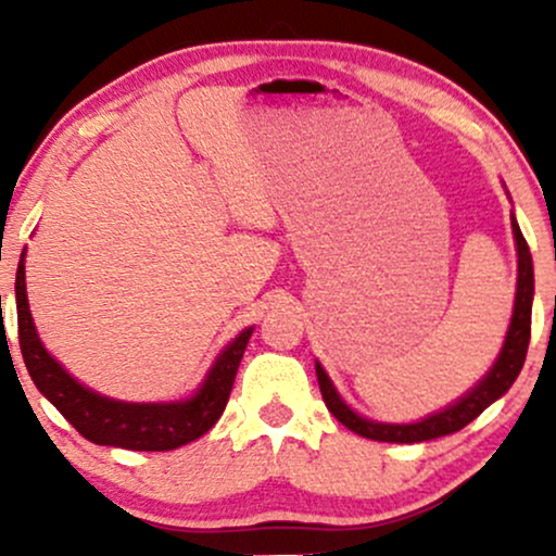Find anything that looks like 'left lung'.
<instances>
[{"instance_id":"obj_1","label":"left lung","mask_w":556,"mask_h":556,"mask_svg":"<svg viewBox=\"0 0 556 556\" xmlns=\"http://www.w3.org/2000/svg\"><path fill=\"white\" fill-rule=\"evenodd\" d=\"M513 235H515V251H518V290H515V308L513 318H509L507 337L496 355L494 366L489 368L478 384L465 392L460 400L452 402L444 410L431 413V416L416 420V424H381V420L363 418L361 413H355L337 392V387L331 384L329 374L324 371L321 363L316 361V379L321 387V397L327 402L329 413L340 420L342 426H348L350 431H355L358 437L374 439V442H394V444H416V442H429V439L446 437V433H455L465 429L470 420H476L483 410L502 397L513 381L518 379L522 363H526L528 342H531V308H533V258L528 251V242L522 238L518 219L513 214Z\"/></svg>"}]
</instances>
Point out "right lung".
Returning a JSON list of instances; mask_svg holds the SVG:
<instances>
[{
  "label": "right lung",
  "instance_id": "1",
  "mask_svg": "<svg viewBox=\"0 0 556 556\" xmlns=\"http://www.w3.org/2000/svg\"><path fill=\"white\" fill-rule=\"evenodd\" d=\"M15 303L21 353L38 392L52 402L88 442L136 452L177 450V446L195 442L198 437L212 429L225 413L235 374H238L242 353H245L248 340L253 334V327L242 329L216 355L212 368L188 400L123 402L83 387L43 348L34 316H30L28 295H25V251L21 253V264H17Z\"/></svg>",
  "mask_w": 556,
  "mask_h": 556
}]
</instances>
